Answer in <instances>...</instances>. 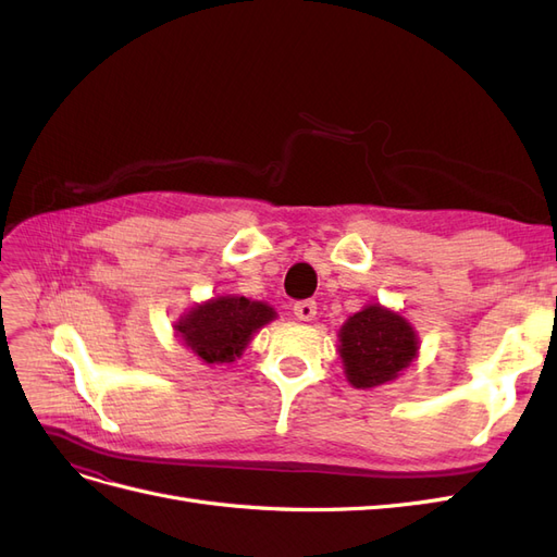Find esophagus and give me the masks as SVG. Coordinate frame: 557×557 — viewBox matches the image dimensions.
I'll return each instance as SVG.
<instances>
[{"label": "esophagus", "instance_id": "obj_1", "mask_svg": "<svg viewBox=\"0 0 557 557\" xmlns=\"http://www.w3.org/2000/svg\"><path fill=\"white\" fill-rule=\"evenodd\" d=\"M315 301L313 299H305V301H297L295 305V315L299 318V320H305V323H311V320L315 318Z\"/></svg>", "mask_w": 557, "mask_h": 557}]
</instances>
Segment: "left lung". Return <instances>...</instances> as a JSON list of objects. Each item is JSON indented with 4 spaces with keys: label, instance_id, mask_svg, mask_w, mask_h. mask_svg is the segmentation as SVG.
<instances>
[{
    "label": "left lung",
    "instance_id": "obj_1",
    "mask_svg": "<svg viewBox=\"0 0 557 557\" xmlns=\"http://www.w3.org/2000/svg\"><path fill=\"white\" fill-rule=\"evenodd\" d=\"M336 336L346 381L360 391L395 381L420 350L416 327L399 311L381 305L348 315Z\"/></svg>",
    "mask_w": 557,
    "mask_h": 557
}]
</instances>
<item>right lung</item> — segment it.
Instances as JSON below:
<instances>
[{
    "instance_id": "obj_1",
    "label": "right lung",
    "mask_w": 557,
    "mask_h": 557,
    "mask_svg": "<svg viewBox=\"0 0 557 557\" xmlns=\"http://www.w3.org/2000/svg\"><path fill=\"white\" fill-rule=\"evenodd\" d=\"M274 318L276 311L267 301L244 295H218L178 315L174 334L205 364H227L242 358L252 334Z\"/></svg>"
}]
</instances>
